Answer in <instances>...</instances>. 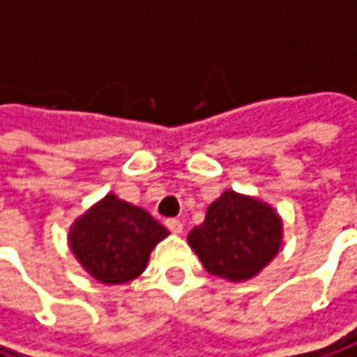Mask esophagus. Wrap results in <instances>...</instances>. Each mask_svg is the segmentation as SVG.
<instances>
[{"label": "esophagus", "mask_w": 357, "mask_h": 357, "mask_svg": "<svg viewBox=\"0 0 357 357\" xmlns=\"http://www.w3.org/2000/svg\"><path fill=\"white\" fill-rule=\"evenodd\" d=\"M165 225H167V229H169L172 234H181V231H183V224H181L179 220H176V218L167 220V222H165Z\"/></svg>", "instance_id": "obj_1"}]
</instances>
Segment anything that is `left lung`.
I'll use <instances>...</instances> for the list:
<instances>
[{
  "instance_id": "8db88e82",
  "label": "left lung",
  "mask_w": 357,
  "mask_h": 357,
  "mask_svg": "<svg viewBox=\"0 0 357 357\" xmlns=\"http://www.w3.org/2000/svg\"><path fill=\"white\" fill-rule=\"evenodd\" d=\"M188 243L211 275L245 282L280 252L282 220L257 197L225 190L209 204L204 224L188 234Z\"/></svg>"
}]
</instances>
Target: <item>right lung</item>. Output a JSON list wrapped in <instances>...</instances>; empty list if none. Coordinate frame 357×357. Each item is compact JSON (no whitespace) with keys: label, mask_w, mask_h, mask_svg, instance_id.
<instances>
[{"label":"right lung","mask_w":357,"mask_h":357,"mask_svg":"<svg viewBox=\"0 0 357 357\" xmlns=\"http://www.w3.org/2000/svg\"><path fill=\"white\" fill-rule=\"evenodd\" d=\"M169 231L146 209L107 194L70 227V248L101 284H126L148 266L151 250Z\"/></svg>","instance_id":"obj_1"}]
</instances>
